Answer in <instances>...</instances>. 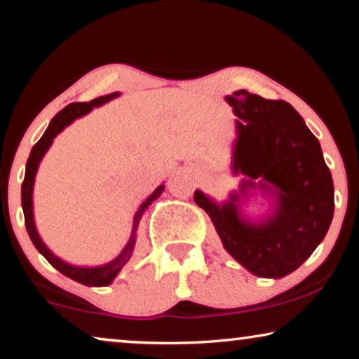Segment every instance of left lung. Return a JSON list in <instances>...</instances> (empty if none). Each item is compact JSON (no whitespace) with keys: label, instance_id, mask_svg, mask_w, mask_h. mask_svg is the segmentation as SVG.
I'll list each match as a JSON object with an SVG mask.
<instances>
[{"label":"left lung","instance_id":"obj_1","mask_svg":"<svg viewBox=\"0 0 359 359\" xmlns=\"http://www.w3.org/2000/svg\"><path fill=\"white\" fill-rule=\"evenodd\" d=\"M225 101L237 116L232 171L243 175L238 193L217 204L203 191L194 203L212 220L224 248L259 278H284L311 257L333 219V180L317 137L286 101L247 90ZM258 189L273 199L272 214L247 219L241 204Z\"/></svg>","mask_w":359,"mask_h":359}]
</instances>
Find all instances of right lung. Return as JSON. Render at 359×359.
<instances>
[{
	"label": "right lung",
	"mask_w": 359,
	"mask_h": 359,
	"mask_svg": "<svg viewBox=\"0 0 359 359\" xmlns=\"http://www.w3.org/2000/svg\"><path fill=\"white\" fill-rule=\"evenodd\" d=\"M119 96V93H111V95L106 96H100L96 100H93L90 102H72L67 107L58 112V114L53 117L48 124L47 130L43 132V135L41 137V140L37 142L36 145L32 147L31 155L27 158V165H26V175H24V181H22V188H21V203H22V210H24V220H26V229L29 237H31L34 247L39 250V253L43 255L48 263L52 264L53 268L58 269L62 274H65L67 278L73 279V281L85 284V286H107L114 281V278L119 274V271L124 268V264L129 262L132 253H134V247H135V240H137V227H139V222L142 219V214L145 212V209L154 203V201L158 198V196L163 193L165 184H160L154 193H151L149 198H147L144 203L140 204L139 210L135 212L134 217V225H132V233L130 238L124 250L117 255V257L112 259V262L101 264V266H75V264H70L67 262H63L53 255L50 250L47 248V245L42 242L41 235H39L37 229H36V222H34V204H32V191H34V181H36V175H37V168L41 165V160L46 155V151L50 149L52 142L55 137L60 134V132L65 129L67 126H70L73 121L78 119V117L85 116L90 112L93 107L102 106L106 104L107 101L114 100V97Z\"/></svg>",
	"instance_id": "add662e5"
}]
</instances>
